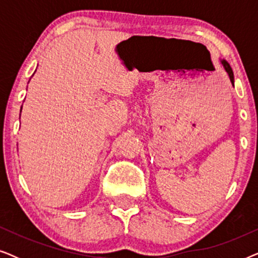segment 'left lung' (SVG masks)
Here are the masks:
<instances>
[{
    "instance_id": "1",
    "label": "left lung",
    "mask_w": 258,
    "mask_h": 258,
    "mask_svg": "<svg viewBox=\"0 0 258 258\" xmlns=\"http://www.w3.org/2000/svg\"><path fill=\"white\" fill-rule=\"evenodd\" d=\"M221 63H222V66H223V68H224V70L225 72H227V74L229 75V79H230V82L234 84V73H232V69H231V67H230V64H229V63L225 61V59H221Z\"/></svg>"
}]
</instances>
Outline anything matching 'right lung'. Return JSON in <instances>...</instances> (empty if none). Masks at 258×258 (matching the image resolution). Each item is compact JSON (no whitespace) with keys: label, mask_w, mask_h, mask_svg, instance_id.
I'll return each mask as SVG.
<instances>
[{"label":"right lung","mask_w":258,"mask_h":258,"mask_svg":"<svg viewBox=\"0 0 258 258\" xmlns=\"http://www.w3.org/2000/svg\"><path fill=\"white\" fill-rule=\"evenodd\" d=\"M21 110H22V108H21Z\"/></svg>","instance_id":"1"}]
</instances>
